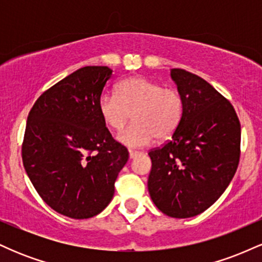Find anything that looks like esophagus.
<instances>
[{
	"mask_svg": "<svg viewBox=\"0 0 262 262\" xmlns=\"http://www.w3.org/2000/svg\"><path fill=\"white\" fill-rule=\"evenodd\" d=\"M141 155V152L139 151H134V150H129V159H134L137 158V156Z\"/></svg>",
	"mask_w": 262,
	"mask_h": 262,
	"instance_id": "1",
	"label": "esophagus"
}]
</instances>
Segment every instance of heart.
Listing matches in <instances>:
<instances>
[{
  "label": "heart",
  "mask_w": 262,
  "mask_h": 262,
  "mask_svg": "<svg viewBox=\"0 0 262 262\" xmlns=\"http://www.w3.org/2000/svg\"><path fill=\"white\" fill-rule=\"evenodd\" d=\"M183 110L185 102L177 90L162 89L160 83L140 76L121 81L116 96L104 93L98 98L102 121L113 130H121L134 113L133 124L117 137L129 148L149 145L155 138L169 139L181 123Z\"/></svg>",
  "instance_id": "obj_1"
}]
</instances>
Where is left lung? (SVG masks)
<instances>
[{"label": "left lung", "mask_w": 262, "mask_h": 262, "mask_svg": "<svg viewBox=\"0 0 262 262\" xmlns=\"http://www.w3.org/2000/svg\"><path fill=\"white\" fill-rule=\"evenodd\" d=\"M170 76L185 102L172 139L149 152L148 189L164 214L191 218L208 209L233 180L240 158V123L212 85L182 69Z\"/></svg>", "instance_id": "obj_1"}]
</instances>
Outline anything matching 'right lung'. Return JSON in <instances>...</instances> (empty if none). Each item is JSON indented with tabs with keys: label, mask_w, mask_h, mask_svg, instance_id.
Masks as SVG:
<instances>
[{
	"label": "right lung",
	"mask_w": 262,
	"mask_h": 262,
	"mask_svg": "<svg viewBox=\"0 0 262 262\" xmlns=\"http://www.w3.org/2000/svg\"><path fill=\"white\" fill-rule=\"evenodd\" d=\"M112 73L107 66L79 69L45 91L27 119V175L44 202L69 218H91L106 208L128 161V150L98 112Z\"/></svg>",
	"instance_id": "add662e5"
}]
</instances>
